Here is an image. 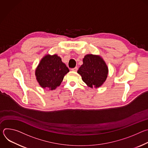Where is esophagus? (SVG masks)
I'll return each mask as SVG.
<instances>
[{
    "label": "esophagus",
    "instance_id": "esophagus-1",
    "mask_svg": "<svg viewBox=\"0 0 148 148\" xmlns=\"http://www.w3.org/2000/svg\"><path fill=\"white\" fill-rule=\"evenodd\" d=\"M77 70H78V68H77V67H75V68H73V69H71V71H75V72H76Z\"/></svg>",
    "mask_w": 148,
    "mask_h": 148
}]
</instances>
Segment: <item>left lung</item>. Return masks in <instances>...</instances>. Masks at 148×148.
<instances>
[{
	"instance_id": "1",
	"label": "left lung",
	"mask_w": 148,
	"mask_h": 148,
	"mask_svg": "<svg viewBox=\"0 0 148 148\" xmlns=\"http://www.w3.org/2000/svg\"><path fill=\"white\" fill-rule=\"evenodd\" d=\"M82 61L77 71L82 81L91 88L102 86L108 74V68L103 59L99 55L89 54L84 56Z\"/></svg>"
}]
</instances>
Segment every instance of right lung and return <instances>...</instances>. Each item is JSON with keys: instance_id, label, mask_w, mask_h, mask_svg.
<instances>
[{"instance_id": "right-lung-1", "label": "right lung", "mask_w": 148, "mask_h": 148, "mask_svg": "<svg viewBox=\"0 0 148 148\" xmlns=\"http://www.w3.org/2000/svg\"><path fill=\"white\" fill-rule=\"evenodd\" d=\"M69 69L57 54H46L40 60L35 75L40 87L54 90L60 86Z\"/></svg>"}]
</instances>
